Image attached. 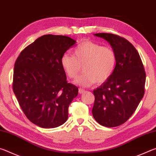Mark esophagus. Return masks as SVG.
Wrapping results in <instances>:
<instances>
[{"mask_svg":"<svg viewBox=\"0 0 156 156\" xmlns=\"http://www.w3.org/2000/svg\"><path fill=\"white\" fill-rule=\"evenodd\" d=\"M84 91H85V90H84V89H83L79 88V89H78V92H79V94H83Z\"/></svg>","mask_w":156,"mask_h":156,"instance_id":"1","label":"esophagus"}]
</instances>
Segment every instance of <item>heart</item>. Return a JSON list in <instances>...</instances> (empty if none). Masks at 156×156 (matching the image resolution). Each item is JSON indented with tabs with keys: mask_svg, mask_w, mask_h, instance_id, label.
<instances>
[{
	"mask_svg": "<svg viewBox=\"0 0 156 156\" xmlns=\"http://www.w3.org/2000/svg\"><path fill=\"white\" fill-rule=\"evenodd\" d=\"M60 62L66 74L71 78L77 77L83 67L84 73L75 82L82 87H89L96 82L104 83L112 76L116 56L112 47L84 41L76 47L73 56L64 54Z\"/></svg>",
	"mask_w": 156,
	"mask_h": 156,
	"instance_id": "obj_1",
	"label": "heart"
}]
</instances>
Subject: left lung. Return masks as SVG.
<instances>
[{
  "label": "left lung",
  "mask_w": 156,
  "mask_h": 156,
  "mask_svg": "<svg viewBox=\"0 0 156 156\" xmlns=\"http://www.w3.org/2000/svg\"><path fill=\"white\" fill-rule=\"evenodd\" d=\"M114 50L116 64L111 77L94 89L92 114L107 127L122 125L135 112L144 94L146 73L138 52L126 39L108 33L95 34Z\"/></svg>",
  "instance_id": "left-lung-1"
}]
</instances>
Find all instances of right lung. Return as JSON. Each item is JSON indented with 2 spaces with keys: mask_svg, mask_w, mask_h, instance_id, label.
<instances>
[{
  "mask_svg": "<svg viewBox=\"0 0 156 156\" xmlns=\"http://www.w3.org/2000/svg\"><path fill=\"white\" fill-rule=\"evenodd\" d=\"M76 41L47 34L23 50L15 62L13 91L29 120L42 128L67 121L68 108L78 88L68 83L61 57Z\"/></svg>",
  "mask_w": 156,
  "mask_h": 156,
  "instance_id": "add662e5",
  "label": "right lung"
}]
</instances>
